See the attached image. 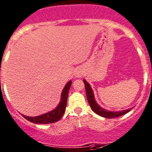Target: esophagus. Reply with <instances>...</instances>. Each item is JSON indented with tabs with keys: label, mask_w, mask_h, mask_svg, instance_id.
Instances as JSON below:
<instances>
[{
	"label": "esophagus",
	"mask_w": 152,
	"mask_h": 152,
	"mask_svg": "<svg viewBox=\"0 0 152 152\" xmlns=\"http://www.w3.org/2000/svg\"><path fill=\"white\" fill-rule=\"evenodd\" d=\"M83 73H84V71L82 68H78V69H76V73H75V76L76 77H81L83 75Z\"/></svg>",
	"instance_id": "esophagus-1"
}]
</instances>
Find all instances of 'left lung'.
<instances>
[{
    "mask_svg": "<svg viewBox=\"0 0 152 152\" xmlns=\"http://www.w3.org/2000/svg\"><path fill=\"white\" fill-rule=\"evenodd\" d=\"M83 82L85 83V86H86V95H87L88 101L89 105H90L91 108L95 113H97L99 115L102 116V117L106 118H117L119 116L122 115L126 114L128 112L131 110L132 108L128 109V110H123V111L119 112H112V111H107V110H104V109L101 108L97 103H96L95 100H94V93L92 91L90 85L86 82L85 79H83Z\"/></svg>",
    "mask_w": 152,
    "mask_h": 152,
    "instance_id": "left-lung-1",
    "label": "left lung"
}]
</instances>
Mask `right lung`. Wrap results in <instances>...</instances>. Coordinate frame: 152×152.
<instances>
[{
    "mask_svg": "<svg viewBox=\"0 0 152 152\" xmlns=\"http://www.w3.org/2000/svg\"><path fill=\"white\" fill-rule=\"evenodd\" d=\"M71 83V81H69L65 86V87L64 88L63 91H62L61 99L60 103L55 110H52V112L46 113V114L36 116V117H28L26 115H23V117L25 119H27L28 121L35 123V124H50V123H54L59 121L61 118L63 116L65 110H66L68 92H69Z\"/></svg>",
    "mask_w": 152,
    "mask_h": 152,
    "instance_id": "obj_1",
    "label": "right lung"
}]
</instances>
